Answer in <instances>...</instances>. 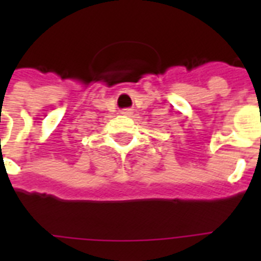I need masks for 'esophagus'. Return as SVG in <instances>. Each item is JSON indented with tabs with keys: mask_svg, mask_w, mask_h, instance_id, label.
<instances>
[{
	"mask_svg": "<svg viewBox=\"0 0 261 261\" xmlns=\"http://www.w3.org/2000/svg\"><path fill=\"white\" fill-rule=\"evenodd\" d=\"M121 115L129 116V115H132V110L130 108H124V110H121Z\"/></svg>",
	"mask_w": 261,
	"mask_h": 261,
	"instance_id": "esophagus-1",
	"label": "esophagus"
}]
</instances>
